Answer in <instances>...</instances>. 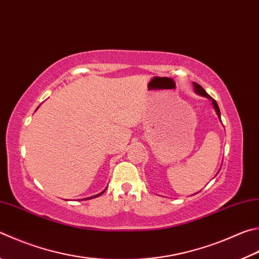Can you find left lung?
<instances>
[{
    "label": "left lung",
    "instance_id": "1",
    "mask_svg": "<svg viewBox=\"0 0 259 259\" xmlns=\"http://www.w3.org/2000/svg\"><path fill=\"white\" fill-rule=\"evenodd\" d=\"M194 88H195V92L197 93V94H199V95H201V96H204V97H207V98H209V100L211 101V104H213V106H214V109H215V111H216V113H218V115H219V117L221 119V113H220V109H219V105H218V103H216V101L214 100V98H211L207 93H206L205 91H204V88L200 86V84H198L197 82H194Z\"/></svg>",
    "mask_w": 259,
    "mask_h": 259
}]
</instances>
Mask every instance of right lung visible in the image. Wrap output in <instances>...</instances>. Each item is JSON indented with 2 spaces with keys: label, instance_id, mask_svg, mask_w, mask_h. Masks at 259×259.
<instances>
[{
  "label": "right lung",
  "instance_id": "right-lung-1",
  "mask_svg": "<svg viewBox=\"0 0 259 259\" xmlns=\"http://www.w3.org/2000/svg\"><path fill=\"white\" fill-rule=\"evenodd\" d=\"M37 109H38V107H37ZM36 109V110H37ZM106 190V189H105ZM105 190H103L102 192H100V194H98V195H95V196H92V197H89V198H86V199H93V198H95V197H98V196H101L102 194H104V192H105Z\"/></svg>",
  "mask_w": 259,
  "mask_h": 259
}]
</instances>
